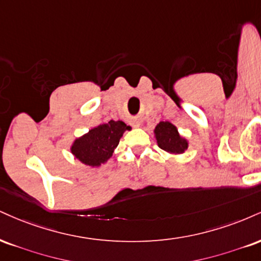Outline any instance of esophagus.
Instances as JSON below:
<instances>
[{
	"label": "esophagus",
	"mask_w": 261,
	"mask_h": 261,
	"mask_svg": "<svg viewBox=\"0 0 261 261\" xmlns=\"http://www.w3.org/2000/svg\"><path fill=\"white\" fill-rule=\"evenodd\" d=\"M136 126H140V124H137V125H136Z\"/></svg>",
	"instance_id": "obj_1"
}]
</instances>
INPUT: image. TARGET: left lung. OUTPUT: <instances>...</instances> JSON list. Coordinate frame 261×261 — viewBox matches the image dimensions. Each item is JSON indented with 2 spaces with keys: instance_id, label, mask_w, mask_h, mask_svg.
I'll return each mask as SVG.
<instances>
[{
  "instance_id": "obj_1",
  "label": "left lung",
  "mask_w": 261,
  "mask_h": 261,
  "mask_svg": "<svg viewBox=\"0 0 261 261\" xmlns=\"http://www.w3.org/2000/svg\"><path fill=\"white\" fill-rule=\"evenodd\" d=\"M159 148L172 154H181L187 149V141L178 135L177 128L169 121H161L154 130Z\"/></svg>"
}]
</instances>
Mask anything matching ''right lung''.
<instances>
[{"mask_svg":"<svg viewBox=\"0 0 261 261\" xmlns=\"http://www.w3.org/2000/svg\"><path fill=\"white\" fill-rule=\"evenodd\" d=\"M125 130H130V126H126L120 120H111L99 125L75 140L71 146V153L84 164L99 166L113 155Z\"/></svg>","mask_w":261,"mask_h":261,"instance_id":"obj_1","label":"right lung"}]
</instances>
